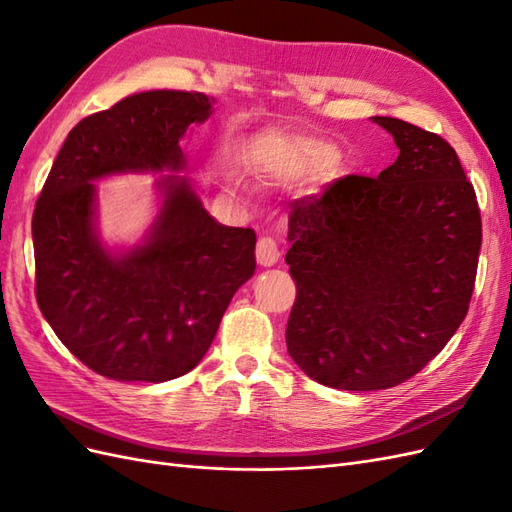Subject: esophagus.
Instances as JSON below:
<instances>
[{
	"label": "esophagus",
	"instance_id": "34e87169",
	"mask_svg": "<svg viewBox=\"0 0 512 512\" xmlns=\"http://www.w3.org/2000/svg\"><path fill=\"white\" fill-rule=\"evenodd\" d=\"M277 258H280V247L271 237H260L256 245V260L262 267H273Z\"/></svg>",
	"mask_w": 512,
	"mask_h": 512
}]
</instances>
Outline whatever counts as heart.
Instances as JSON below:
<instances>
[{"label": "heart", "mask_w": 512, "mask_h": 512, "mask_svg": "<svg viewBox=\"0 0 512 512\" xmlns=\"http://www.w3.org/2000/svg\"><path fill=\"white\" fill-rule=\"evenodd\" d=\"M333 160V156L331 153L327 151V149H322V147H316V145H309V147H305L303 151H299V164L303 166V168H312V166H322V164H329ZM232 183L235 185H239L241 181L235 177L232 179Z\"/></svg>", "instance_id": "b5f03b06"}]
</instances>
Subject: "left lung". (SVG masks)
<instances>
[{
  "label": "left lung",
  "instance_id": "left-lung-1",
  "mask_svg": "<svg viewBox=\"0 0 512 512\" xmlns=\"http://www.w3.org/2000/svg\"><path fill=\"white\" fill-rule=\"evenodd\" d=\"M371 121L393 136L395 164L294 200L288 222V354L342 391L391 389L448 344L468 314L483 241L455 149L408 121Z\"/></svg>",
  "mask_w": 512,
  "mask_h": 512
}]
</instances>
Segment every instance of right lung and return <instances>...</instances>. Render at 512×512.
<instances>
[{
  "label": "right lung",
  "instance_id": "1",
  "mask_svg": "<svg viewBox=\"0 0 512 512\" xmlns=\"http://www.w3.org/2000/svg\"><path fill=\"white\" fill-rule=\"evenodd\" d=\"M215 100L143 91L70 130L36 203V299L76 359L119 382H166L207 354L235 292L256 271V232L209 215L181 138ZM160 174L159 211L134 246H108L95 183Z\"/></svg>",
  "mask_w": 512,
  "mask_h": 512
}]
</instances>
